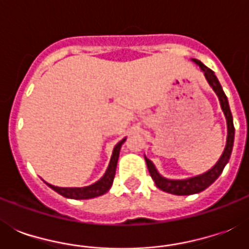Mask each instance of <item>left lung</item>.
Returning a JSON list of instances; mask_svg holds the SVG:
<instances>
[{
    "instance_id": "left-lung-1",
    "label": "left lung",
    "mask_w": 249,
    "mask_h": 249,
    "mask_svg": "<svg viewBox=\"0 0 249 249\" xmlns=\"http://www.w3.org/2000/svg\"><path fill=\"white\" fill-rule=\"evenodd\" d=\"M194 62L201 68V71L204 72L205 79L209 83V85L212 86V89L216 91L217 97L220 99L221 108L224 111L225 116H226V121H228V141H226V147H225L224 154H222L220 160L217 161V164L213 166L212 169L208 170L207 173L196 176V177L187 178V179H166V178L161 177L158 173V170H156L155 165L152 164L151 160L144 158L146 164H147L148 172L151 174L152 179L155 181V185L160 190L165 191V193L174 194V195H191V194H197L207 189L208 186L212 185L213 182L220 177V174L222 173L225 165L228 164L229 159H230V155H231L232 144H234V133H235V129H234V123H232L231 111H230V107H229L228 97L225 95L222 86H221L220 81H218V79L214 75V72L211 68L207 67V66H204L200 60L194 59Z\"/></svg>"
}]
</instances>
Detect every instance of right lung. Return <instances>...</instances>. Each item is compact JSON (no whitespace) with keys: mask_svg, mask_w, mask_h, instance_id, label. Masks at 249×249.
Returning <instances> with one entry per match:
<instances>
[{"mask_svg":"<svg viewBox=\"0 0 249 249\" xmlns=\"http://www.w3.org/2000/svg\"><path fill=\"white\" fill-rule=\"evenodd\" d=\"M124 141L125 140L120 141V142L115 146L112 156H111V161H109V165L108 168H107V170H106L105 176H103L99 181L93 183V185L86 186V187H56V186L49 185V183L48 185L50 186L54 191L60 194L62 196L70 197V199H91V197L103 195V194L107 193L109 190V187L112 186L115 173H116L119 154H120L121 144L124 143Z\"/></svg>","mask_w":249,"mask_h":249,"instance_id":"1","label":"right lung"}]
</instances>
